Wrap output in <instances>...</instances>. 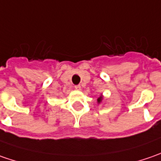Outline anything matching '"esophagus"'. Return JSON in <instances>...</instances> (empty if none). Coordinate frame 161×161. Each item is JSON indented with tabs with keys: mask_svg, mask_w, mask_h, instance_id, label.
<instances>
[{
	"mask_svg": "<svg viewBox=\"0 0 161 161\" xmlns=\"http://www.w3.org/2000/svg\"><path fill=\"white\" fill-rule=\"evenodd\" d=\"M74 88H75V90H81V87H80V85H76V86H74Z\"/></svg>",
	"mask_w": 161,
	"mask_h": 161,
	"instance_id": "esophagus-1",
	"label": "esophagus"
}]
</instances>
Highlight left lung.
Segmentation results:
<instances>
[{
	"label": "left lung",
	"mask_w": 161,
	"mask_h": 161,
	"mask_svg": "<svg viewBox=\"0 0 161 161\" xmlns=\"http://www.w3.org/2000/svg\"><path fill=\"white\" fill-rule=\"evenodd\" d=\"M102 100H103L102 96H100L98 98H97V103H101L102 102Z\"/></svg>",
	"instance_id": "left-lung-1"
}]
</instances>
